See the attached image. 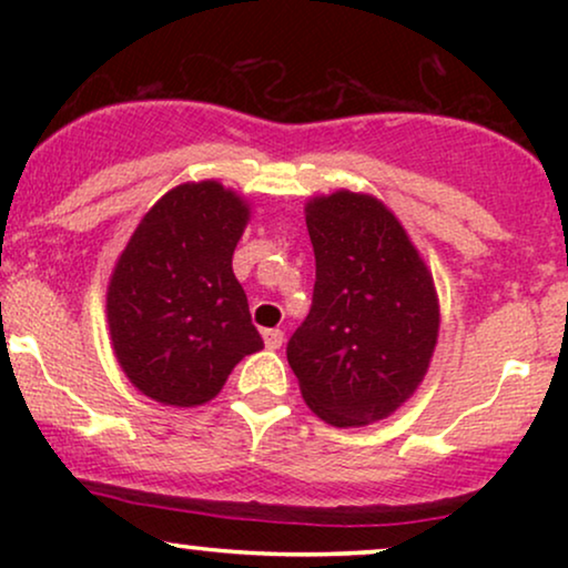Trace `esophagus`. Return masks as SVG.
<instances>
[{"label": "esophagus", "instance_id": "esophagus-1", "mask_svg": "<svg viewBox=\"0 0 568 568\" xmlns=\"http://www.w3.org/2000/svg\"><path fill=\"white\" fill-rule=\"evenodd\" d=\"M263 344H266V348H278L284 344V331H278V328L263 331Z\"/></svg>", "mask_w": 568, "mask_h": 568}]
</instances>
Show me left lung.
<instances>
[{"label": "left lung", "instance_id": "1", "mask_svg": "<svg viewBox=\"0 0 568 568\" xmlns=\"http://www.w3.org/2000/svg\"><path fill=\"white\" fill-rule=\"evenodd\" d=\"M315 251L313 307L286 344L302 398L325 424L367 426L406 403L439 336L432 271L403 224L367 193L305 206Z\"/></svg>", "mask_w": 568, "mask_h": 568}]
</instances>
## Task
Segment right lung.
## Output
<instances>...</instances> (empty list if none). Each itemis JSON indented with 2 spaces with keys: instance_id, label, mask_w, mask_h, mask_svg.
<instances>
[{
  "instance_id": "right-lung-1",
  "label": "right lung",
  "mask_w": 568,
  "mask_h": 568,
  "mask_svg": "<svg viewBox=\"0 0 568 568\" xmlns=\"http://www.w3.org/2000/svg\"><path fill=\"white\" fill-rule=\"evenodd\" d=\"M247 201L216 181L168 191L131 235L108 284V328L131 385L165 406L212 400L263 348L232 253Z\"/></svg>"
}]
</instances>
